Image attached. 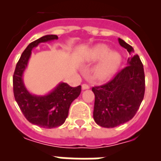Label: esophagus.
Returning a JSON list of instances; mask_svg holds the SVG:
<instances>
[{
  "mask_svg": "<svg viewBox=\"0 0 161 161\" xmlns=\"http://www.w3.org/2000/svg\"><path fill=\"white\" fill-rule=\"evenodd\" d=\"M89 89V86L87 85V84H83V85H82V89H83V90Z\"/></svg>",
  "mask_w": 161,
  "mask_h": 161,
  "instance_id": "obj_1",
  "label": "esophagus"
}]
</instances>
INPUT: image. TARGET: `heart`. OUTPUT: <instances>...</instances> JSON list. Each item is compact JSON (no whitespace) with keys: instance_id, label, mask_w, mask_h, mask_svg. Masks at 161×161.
Listing matches in <instances>:
<instances>
[{"instance_id":"1","label":"heart","mask_w":161,"mask_h":161,"mask_svg":"<svg viewBox=\"0 0 161 161\" xmlns=\"http://www.w3.org/2000/svg\"><path fill=\"white\" fill-rule=\"evenodd\" d=\"M82 59L86 63L99 61L93 71V76L98 80H106L113 76L121 64L122 57L118 52H111L106 44H97L83 54Z\"/></svg>"}]
</instances>
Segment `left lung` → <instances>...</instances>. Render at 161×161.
Masks as SVG:
<instances>
[{
	"mask_svg": "<svg viewBox=\"0 0 161 161\" xmlns=\"http://www.w3.org/2000/svg\"><path fill=\"white\" fill-rule=\"evenodd\" d=\"M121 46L127 50L131 57L127 66L108 83L92 89L95 95L93 119L102 127L112 128L130 121L139 109L144 97L145 76L143 66L134 49L123 39Z\"/></svg>",
	"mask_w": 161,
	"mask_h": 161,
	"instance_id": "1",
	"label": "left lung"
}]
</instances>
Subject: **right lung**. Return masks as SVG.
I'll return each instance as SVG.
<instances>
[{
    "mask_svg": "<svg viewBox=\"0 0 161 161\" xmlns=\"http://www.w3.org/2000/svg\"><path fill=\"white\" fill-rule=\"evenodd\" d=\"M55 39H58L57 35H48L30 43L22 52L13 76L14 98L25 119L32 124L49 129L57 127L64 123L71 104L80 95L81 86L70 87L68 84L60 82L47 94L35 95L25 88L22 76L33 48L41 42Z\"/></svg>",
    "mask_w": 161,
    "mask_h": 161,
    "instance_id": "obj_1",
    "label": "right lung"
}]
</instances>
